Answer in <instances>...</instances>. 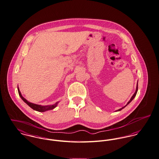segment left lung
Wrapping results in <instances>:
<instances>
[{"label":"left lung","instance_id":"left-lung-1","mask_svg":"<svg viewBox=\"0 0 159 159\" xmlns=\"http://www.w3.org/2000/svg\"><path fill=\"white\" fill-rule=\"evenodd\" d=\"M137 91H138V83H137V88H136V91H135V93L134 94V95L132 96V98H131V99H130V101H129L127 102V104L125 106H124V107H122L121 108H120V109L118 110L117 111H120V110H122L123 108H124L125 106H127V105H128V104H129V103H130V102H131V101H132L134 99V98L135 97V96H136V94H137Z\"/></svg>","mask_w":159,"mask_h":159}]
</instances>
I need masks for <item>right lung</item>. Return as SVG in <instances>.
<instances>
[{
  "mask_svg": "<svg viewBox=\"0 0 159 159\" xmlns=\"http://www.w3.org/2000/svg\"><path fill=\"white\" fill-rule=\"evenodd\" d=\"M18 93H19V95L20 96V97L21 98V99L28 105L29 107H30L32 109L35 110L36 111H40V112H43V111H47V110H52L56 106H57V104L58 103V102H56L55 104L52 105V106H40V105H37V104H33V103H31L29 101H27L25 98H24L22 97V96L21 95V93L19 91V89L18 88Z\"/></svg>",
  "mask_w": 159,
  "mask_h": 159,
  "instance_id": "obj_1",
  "label": "right lung"
}]
</instances>
